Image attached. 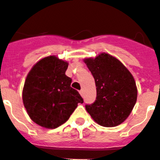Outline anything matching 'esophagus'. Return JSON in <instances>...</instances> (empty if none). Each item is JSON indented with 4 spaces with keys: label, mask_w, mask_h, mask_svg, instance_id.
<instances>
[{
    "label": "esophagus",
    "mask_w": 160,
    "mask_h": 160,
    "mask_svg": "<svg viewBox=\"0 0 160 160\" xmlns=\"http://www.w3.org/2000/svg\"><path fill=\"white\" fill-rule=\"evenodd\" d=\"M79 93H80V95H81V96H84V94H83V90H80V91H79Z\"/></svg>",
    "instance_id": "obj_1"
}]
</instances>
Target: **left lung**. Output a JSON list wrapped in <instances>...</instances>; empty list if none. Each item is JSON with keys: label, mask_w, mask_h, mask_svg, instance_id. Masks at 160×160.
Segmentation results:
<instances>
[{"label": "left lung", "mask_w": 160, "mask_h": 160, "mask_svg": "<svg viewBox=\"0 0 160 160\" xmlns=\"http://www.w3.org/2000/svg\"><path fill=\"white\" fill-rule=\"evenodd\" d=\"M96 87V99L85 105L98 124L115 127L130 115L137 101L138 90L133 75L118 59L106 53L84 59Z\"/></svg>", "instance_id": "1"}]
</instances>
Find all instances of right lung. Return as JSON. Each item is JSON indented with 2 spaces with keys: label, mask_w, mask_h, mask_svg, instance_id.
Here are the masks:
<instances>
[{
  "label": "right lung",
  "mask_w": 160,
  "mask_h": 160,
  "mask_svg": "<svg viewBox=\"0 0 160 160\" xmlns=\"http://www.w3.org/2000/svg\"><path fill=\"white\" fill-rule=\"evenodd\" d=\"M68 62L56 56L39 60L27 75L22 101L32 121L46 128L59 127L69 119L83 99L71 87L65 75Z\"/></svg>",
  "instance_id": "obj_1"
}]
</instances>
